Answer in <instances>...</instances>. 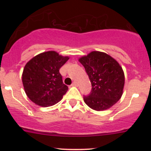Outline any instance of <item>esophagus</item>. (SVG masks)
Segmentation results:
<instances>
[{"instance_id": "obj_1", "label": "esophagus", "mask_w": 151, "mask_h": 151, "mask_svg": "<svg viewBox=\"0 0 151 151\" xmlns=\"http://www.w3.org/2000/svg\"><path fill=\"white\" fill-rule=\"evenodd\" d=\"M72 86H78V84H77V81H74V82L72 84Z\"/></svg>"}]
</instances>
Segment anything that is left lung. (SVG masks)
<instances>
[{
	"mask_svg": "<svg viewBox=\"0 0 151 151\" xmlns=\"http://www.w3.org/2000/svg\"><path fill=\"white\" fill-rule=\"evenodd\" d=\"M79 61L92 86L89 94L84 96L86 104L96 111L111 108L122 96L125 83L122 67L110 55L98 51L91 52Z\"/></svg>",
	"mask_w": 151,
	"mask_h": 151,
	"instance_id": "obj_1",
	"label": "left lung"
}]
</instances>
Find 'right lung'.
Here are the masks:
<instances>
[{
	"label": "right lung",
	"mask_w": 151,
	"mask_h": 151,
	"mask_svg": "<svg viewBox=\"0 0 151 151\" xmlns=\"http://www.w3.org/2000/svg\"><path fill=\"white\" fill-rule=\"evenodd\" d=\"M69 60L55 51L36 55L26 64L22 81L28 98L35 104L47 107L57 104L68 90L60 69Z\"/></svg>",
	"instance_id": "obj_1"
}]
</instances>
